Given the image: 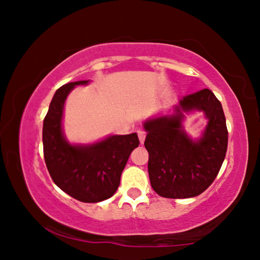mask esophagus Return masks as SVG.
<instances>
[{
    "label": "esophagus",
    "instance_id": "obj_1",
    "mask_svg": "<svg viewBox=\"0 0 260 260\" xmlns=\"http://www.w3.org/2000/svg\"><path fill=\"white\" fill-rule=\"evenodd\" d=\"M138 137H139V140H140V143L143 145V142H145V140H146V132L142 131V129H139L138 131Z\"/></svg>",
    "mask_w": 260,
    "mask_h": 260
}]
</instances>
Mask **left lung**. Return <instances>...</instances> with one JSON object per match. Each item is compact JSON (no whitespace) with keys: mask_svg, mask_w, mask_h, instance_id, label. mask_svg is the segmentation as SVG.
<instances>
[{"mask_svg":"<svg viewBox=\"0 0 260 260\" xmlns=\"http://www.w3.org/2000/svg\"><path fill=\"white\" fill-rule=\"evenodd\" d=\"M201 110L209 120L203 135L189 138L182 127L184 113ZM149 152L148 174L158 196L170 199L193 198L209 187L219 174L228 147V129L220 101L211 90L187 94L174 113L143 123Z\"/></svg>","mask_w":260,"mask_h":260,"instance_id":"obj_1","label":"left lung"}]
</instances>
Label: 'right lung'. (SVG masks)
Instances as JSON below:
<instances>
[{
  "label": "right lung",
  "instance_id": "right-lung-1",
  "mask_svg": "<svg viewBox=\"0 0 260 260\" xmlns=\"http://www.w3.org/2000/svg\"><path fill=\"white\" fill-rule=\"evenodd\" d=\"M71 82L56 90L44 119V157L53 182L82 203H100L112 197L120 184L127 160L140 141L137 133L110 135L91 145H72L62 129L66 98L76 85Z\"/></svg>",
  "mask_w": 260,
  "mask_h": 260
}]
</instances>
